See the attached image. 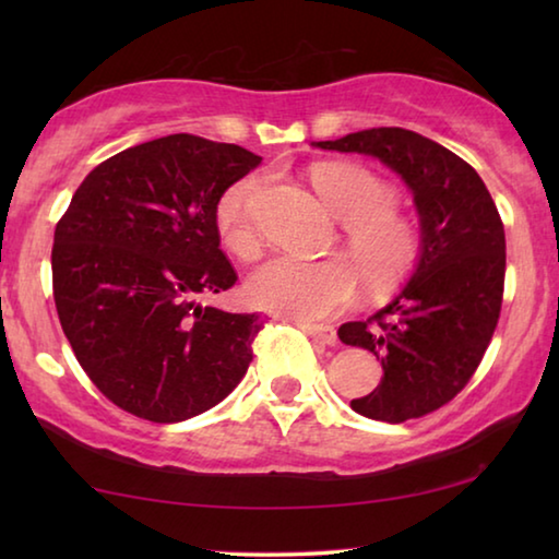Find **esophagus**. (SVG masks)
Here are the masks:
<instances>
[{
	"label": "esophagus",
	"mask_w": 559,
	"mask_h": 559,
	"mask_svg": "<svg viewBox=\"0 0 559 559\" xmlns=\"http://www.w3.org/2000/svg\"><path fill=\"white\" fill-rule=\"evenodd\" d=\"M302 330H306V333H308L310 337L320 340V343H325V345H337V330H335L333 325H313V323H302Z\"/></svg>",
	"instance_id": "esophagus-1"
}]
</instances>
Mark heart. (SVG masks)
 <instances>
[{
  "mask_svg": "<svg viewBox=\"0 0 559 559\" xmlns=\"http://www.w3.org/2000/svg\"><path fill=\"white\" fill-rule=\"evenodd\" d=\"M328 212L343 224L345 249L372 290H390L412 271L419 253L414 224L394 210L396 194L370 169L323 163L310 173ZM259 179L231 185L216 204V226L226 249L239 259H257L261 239L251 222L249 202ZM359 276L345 259L302 261L278 257L249 278V296L257 306L293 318H328L357 296Z\"/></svg>",
  "mask_w": 559,
  "mask_h": 559,
  "instance_id": "obj_1",
  "label": "heart"
}]
</instances>
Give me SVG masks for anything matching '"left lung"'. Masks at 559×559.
<instances>
[{
	"instance_id": "obj_1",
	"label": "left lung",
	"mask_w": 559,
	"mask_h": 559,
	"mask_svg": "<svg viewBox=\"0 0 559 559\" xmlns=\"http://www.w3.org/2000/svg\"><path fill=\"white\" fill-rule=\"evenodd\" d=\"M320 150L380 159L412 189L421 246L412 278L367 320L340 325L345 345L382 359V382L349 402L367 419L402 424L439 409L476 372L498 325L506 231L476 169L404 128H372Z\"/></svg>"
}]
</instances>
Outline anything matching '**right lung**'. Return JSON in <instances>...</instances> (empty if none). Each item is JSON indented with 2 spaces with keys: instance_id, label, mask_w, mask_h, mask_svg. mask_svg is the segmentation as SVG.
I'll return each instance as SVG.
<instances>
[{
  "instance_id": "1",
  "label": "right lung",
  "mask_w": 559,
  "mask_h": 559,
  "mask_svg": "<svg viewBox=\"0 0 559 559\" xmlns=\"http://www.w3.org/2000/svg\"><path fill=\"white\" fill-rule=\"evenodd\" d=\"M259 165L177 132L108 157L75 189L53 234V300L75 359L120 409L192 419L249 370L261 318L200 298L236 283L216 204Z\"/></svg>"
}]
</instances>
